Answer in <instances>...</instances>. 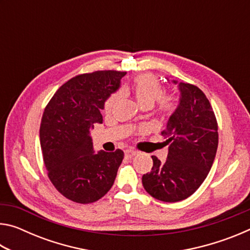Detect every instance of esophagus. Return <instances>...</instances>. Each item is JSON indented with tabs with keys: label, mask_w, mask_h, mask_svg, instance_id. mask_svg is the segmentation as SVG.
Listing matches in <instances>:
<instances>
[{
	"label": "esophagus",
	"mask_w": 250,
	"mask_h": 250,
	"mask_svg": "<svg viewBox=\"0 0 250 250\" xmlns=\"http://www.w3.org/2000/svg\"><path fill=\"white\" fill-rule=\"evenodd\" d=\"M137 154H138V152L132 150V149H126V150L125 151V158H133V156L137 155Z\"/></svg>",
	"instance_id": "obj_1"
}]
</instances>
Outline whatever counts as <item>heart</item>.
I'll return each instance as SVG.
<instances>
[{"instance_id":"obj_1","label":"heart","mask_w":250,"mask_h":250,"mask_svg":"<svg viewBox=\"0 0 250 250\" xmlns=\"http://www.w3.org/2000/svg\"><path fill=\"white\" fill-rule=\"evenodd\" d=\"M132 91L135 99L142 107L149 108L151 105H153L155 101H158L156 111H158L159 115L163 117L172 116L177 109V105H179V100L175 96L163 95L164 89L162 83L153 75L143 74L138 76L134 80ZM119 92H113L105 99L104 104V111L105 113L112 111L117 101L119 100Z\"/></svg>"}]
</instances>
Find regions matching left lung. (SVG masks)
<instances>
[{
    "label": "left lung",
    "instance_id": "obj_1",
    "mask_svg": "<svg viewBox=\"0 0 250 250\" xmlns=\"http://www.w3.org/2000/svg\"><path fill=\"white\" fill-rule=\"evenodd\" d=\"M179 88L180 104L162 132L170 145L167 159L161 163L152 155V170L142 176L146 191L167 203L183 201L200 188L218 146L217 120L204 92L188 83H179Z\"/></svg>",
    "mask_w": 250,
    "mask_h": 250
}]
</instances>
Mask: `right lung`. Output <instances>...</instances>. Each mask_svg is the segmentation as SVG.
<instances>
[{"label":"right lung","instance_id":"add662e5","mask_svg":"<svg viewBox=\"0 0 250 250\" xmlns=\"http://www.w3.org/2000/svg\"><path fill=\"white\" fill-rule=\"evenodd\" d=\"M126 73L98 70L76 76L49 100L42 117L41 147L47 175L57 191L79 204L100 200L111 188L124 151L92 149L90 130L103 124L100 110Z\"/></svg>","mask_w":250,"mask_h":250}]
</instances>
